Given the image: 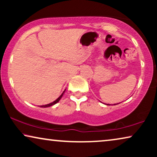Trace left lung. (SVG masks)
<instances>
[{"mask_svg": "<svg viewBox=\"0 0 157 157\" xmlns=\"http://www.w3.org/2000/svg\"><path fill=\"white\" fill-rule=\"evenodd\" d=\"M106 105H111V104H106ZM113 105H116V104H113Z\"/></svg>", "mask_w": 157, "mask_h": 157, "instance_id": "left-lung-1", "label": "left lung"}]
</instances>
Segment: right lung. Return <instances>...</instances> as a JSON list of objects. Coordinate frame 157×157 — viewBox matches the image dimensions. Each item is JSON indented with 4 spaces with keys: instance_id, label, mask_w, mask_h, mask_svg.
I'll use <instances>...</instances> for the list:
<instances>
[{
    "instance_id": "right-lung-1",
    "label": "right lung",
    "mask_w": 157,
    "mask_h": 157,
    "mask_svg": "<svg viewBox=\"0 0 157 157\" xmlns=\"http://www.w3.org/2000/svg\"><path fill=\"white\" fill-rule=\"evenodd\" d=\"M65 91L66 90H64L63 91V93L61 94V95L59 96V98H57L56 100H55L54 101H53V102H51V103H50V104H46V105H43V106H40V107H43V108H46V107H49V106H53V105H54V104H56V103H58L60 101V99H61V97L62 96H63V94H64V92H65Z\"/></svg>"
}]
</instances>
